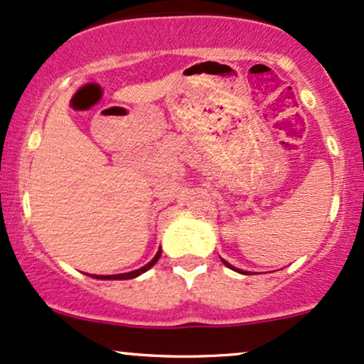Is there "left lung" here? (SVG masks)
Wrapping results in <instances>:
<instances>
[{
  "mask_svg": "<svg viewBox=\"0 0 364 364\" xmlns=\"http://www.w3.org/2000/svg\"><path fill=\"white\" fill-rule=\"evenodd\" d=\"M224 263H225V267H229V269H232V270H236V272H240V274H248V272H243V270H240V269H236V267H232L231 263H228L225 260H223Z\"/></svg>",
  "mask_w": 364,
  "mask_h": 364,
  "instance_id": "8db88e82",
  "label": "left lung"
}]
</instances>
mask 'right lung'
<instances>
[{
	"mask_svg": "<svg viewBox=\"0 0 364 364\" xmlns=\"http://www.w3.org/2000/svg\"><path fill=\"white\" fill-rule=\"evenodd\" d=\"M161 250L156 253V257L150 260L147 265H144L141 269L139 270H133V272H127V274H116V275H90V277H95V279H102V281H124V279H133V277H139L140 274L147 272V270L150 269V267H154L157 263L159 258H161Z\"/></svg>",
	"mask_w": 364,
	"mask_h": 364,
	"instance_id": "right-lung-1",
	"label": "right lung"
}]
</instances>
